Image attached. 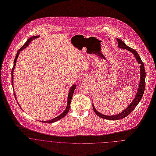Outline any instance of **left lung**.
<instances>
[{"instance_id": "8db88e82", "label": "left lung", "mask_w": 156, "mask_h": 156, "mask_svg": "<svg viewBox=\"0 0 156 156\" xmlns=\"http://www.w3.org/2000/svg\"><path fill=\"white\" fill-rule=\"evenodd\" d=\"M117 42H118V47L120 48H122V49H126V50L132 52L135 57L136 58V61L138 62L139 67H140V80H139V84L138 88L136 92V94L135 95V97L134 99L132 101V102L129 104L126 109H124L121 112L114 115H106L102 114V113L99 112V111H97V109L95 108L93 103L92 104L93 105V108L96 113V114L100 117L101 118H102L106 120H118L122 119L126 117H127L130 113H131L135 107L137 106V105L139 104V102L140 101L143 94L145 90V68H144V65L142 62V61L140 59V57H139L138 52H136L135 50L133 48L128 47L122 41L121 39L117 38Z\"/></svg>"}]
</instances>
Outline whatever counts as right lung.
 Instances as JSON below:
<instances>
[{
	"instance_id": "1",
	"label": "right lung",
	"mask_w": 156,
	"mask_h": 156,
	"mask_svg": "<svg viewBox=\"0 0 156 156\" xmlns=\"http://www.w3.org/2000/svg\"><path fill=\"white\" fill-rule=\"evenodd\" d=\"M40 37V36L39 35H38V36H32V37H30L26 42V43L21 47V48L18 50L17 51V55H16V58H15V60H14V66H13V68H12V71H11V76H12V87H13V88H14V85H13V80H14V70L15 69V67H16V63H17V60L18 57V55H19V54H20V51H21L23 50H24V48H26L29 44H30V43L33 41V40H34L35 39H37V38H38V37ZM76 88V85H75V84H74L73 86H72L71 87L69 88V93H68V102H67V106H66V109H65V110L63 111V112H62L60 115H58L57 117H55V118H54V119H52L51 120H48V121H41V122L42 121V122H46V123H52V122H55V121H58V120H60V119H62V118H63L64 117H65L66 116V115L68 114V111H69V110L70 108V102H71V99H72V96H73V92H74V90ZM14 96H15V98H16V100H17V97H16V93H15V91H14ZM18 105H19V106L21 108V109H22V108H21V107L20 106V105L18 104Z\"/></svg>"
}]
</instances>
